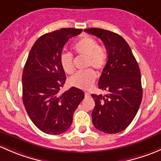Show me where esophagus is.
I'll return each instance as SVG.
<instances>
[{
    "instance_id": "esophagus-1",
    "label": "esophagus",
    "mask_w": 161,
    "mask_h": 161,
    "mask_svg": "<svg viewBox=\"0 0 161 161\" xmlns=\"http://www.w3.org/2000/svg\"><path fill=\"white\" fill-rule=\"evenodd\" d=\"M84 94H85V97H89L90 96V93L88 92H84Z\"/></svg>"
}]
</instances>
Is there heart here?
I'll list each match as a JSON object with an SVG mask.
<instances>
[{
    "instance_id": "heart-1",
    "label": "heart",
    "mask_w": 161,
    "mask_h": 161,
    "mask_svg": "<svg viewBox=\"0 0 161 161\" xmlns=\"http://www.w3.org/2000/svg\"><path fill=\"white\" fill-rule=\"evenodd\" d=\"M74 50L80 56L87 57L86 67H93L97 69H102L105 67L108 59V54L105 49L99 46L97 40L91 36H83L73 46ZM60 64L64 72L71 74L74 71V56L69 53H64L60 56ZM97 78L95 71L88 69L83 72H79L72 77L69 84L74 87L83 90H88L94 85Z\"/></svg>"
}]
</instances>
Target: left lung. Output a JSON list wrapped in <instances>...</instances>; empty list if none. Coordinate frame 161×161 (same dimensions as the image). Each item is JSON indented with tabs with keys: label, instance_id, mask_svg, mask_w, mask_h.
Returning a JSON list of instances; mask_svg holds the SVG:
<instances>
[{
	"label": "left lung",
	"instance_id": "8db88e82",
	"mask_svg": "<svg viewBox=\"0 0 161 161\" xmlns=\"http://www.w3.org/2000/svg\"><path fill=\"white\" fill-rule=\"evenodd\" d=\"M105 44L108 60L98 81V88L107 94H92L95 102L92 113L94 126L114 134L130 125L142 97L141 74L130 46L121 36L102 29H84Z\"/></svg>",
	"mask_w": 161,
	"mask_h": 161
}]
</instances>
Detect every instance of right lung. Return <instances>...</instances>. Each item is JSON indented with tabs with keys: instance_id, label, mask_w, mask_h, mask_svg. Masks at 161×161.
<instances>
[{
	"instance_id": "add662e5",
	"label": "right lung",
	"mask_w": 161,
	"mask_h": 161,
	"mask_svg": "<svg viewBox=\"0 0 161 161\" xmlns=\"http://www.w3.org/2000/svg\"><path fill=\"white\" fill-rule=\"evenodd\" d=\"M82 31L67 28L46 33L36 41L28 56L22 74L23 104L31 122L45 133L59 135L68 130L84 97L75 87L59 93L66 81L60 64L63 48Z\"/></svg>"
}]
</instances>
